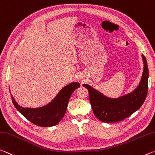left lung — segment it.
<instances>
[{
    "label": "left lung",
    "instance_id": "1",
    "mask_svg": "<svg viewBox=\"0 0 155 155\" xmlns=\"http://www.w3.org/2000/svg\"><path fill=\"white\" fill-rule=\"evenodd\" d=\"M144 69L141 80L131 92L117 98L106 96L87 84L83 86L89 91V100L95 117L104 123L120 121L137 111L143 103L148 93V68L144 55H142Z\"/></svg>",
    "mask_w": 155,
    "mask_h": 155
}]
</instances>
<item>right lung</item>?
Instances as JSON below:
<instances>
[{"instance_id": "add662e5", "label": "right lung", "mask_w": 155, "mask_h": 155, "mask_svg": "<svg viewBox=\"0 0 155 155\" xmlns=\"http://www.w3.org/2000/svg\"><path fill=\"white\" fill-rule=\"evenodd\" d=\"M79 87L77 82L68 84L48 104L39 108H24L16 102L12 95L11 99L16 109L29 121L41 127H52L58 125L65 115L70 97Z\"/></svg>"}]
</instances>
